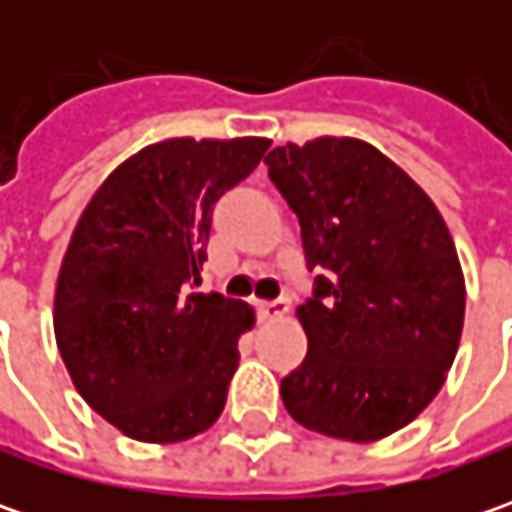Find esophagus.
<instances>
[{
    "mask_svg": "<svg viewBox=\"0 0 512 512\" xmlns=\"http://www.w3.org/2000/svg\"><path fill=\"white\" fill-rule=\"evenodd\" d=\"M287 313H290V302H287V299H276V302H262V305H259V316H262L265 322L285 319Z\"/></svg>",
    "mask_w": 512,
    "mask_h": 512,
    "instance_id": "34e87169",
    "label": "esophagus"
}]
</instances>
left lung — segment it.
I'll return each instance as SVG.
<instances>
[{
    "instance_id": "left-lung-1",
    "label": "left lung",
    "mask_w": 512,
    "mask_h": 512,
    "mask_svg": "<svg viewBox=\"0 0 512 512\" xmlns=\"http://www.w3.org/2000/svg\"><path fill=\"white\" fill-rule=\"evenodd\" d=\"M265 165L319 270L296 307L307 356L282 379V402L322 436L384 439L436 399L456 359L464 273L453 236L422 187L362 139L287 142Z\"/></svg>"
}]
</instances>
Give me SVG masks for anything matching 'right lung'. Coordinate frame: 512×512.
<instances>
[{"label": "right lung", "mask_w": 512, "mask_h": 512, "mask_svg": "<svg viewBox=\"0 0 512 512\" xmlns=\"http://www.w3.org/2000/svg\"><path fill=\"white\" fill-rule=\"evenodd\" d=\"M270 139H165L93 193L59 267L53 333L79 396L136 442L205 433L225 410L253 307L202 282L213 205Z\"/></svg>", "instance_id": "1"}]
</instances>
